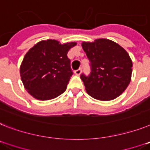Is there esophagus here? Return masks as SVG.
I'll return each mask as SVG.
<instances>
[{
	"label": "esophagus",
	"instance_id": "esophagus-1",
	"mask_svg": "<svg viewBox=\"0 0 150 150\" xmlns=\"http://www.w3.org/2000/svg\"><path fill=\"white\" fill-rule=\"evenodd\" d=\"M81 69H77V70H75V74L76 75H79L80 74H81Z\"/></svg>",
	"mask_w": 150,
	"mask_h": 150
}]
</instances>
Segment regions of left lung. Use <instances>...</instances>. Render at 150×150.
Returning a JSON list of instances; mask_svg holds the SVG:
<instances>
[{"instance_id": "obj_1", "label": "left lung", "mask_w": 150, "mask_h": 150, "mask_svg": "<svg viewBox=\"0 0 150 150\" xmlns=\"http://www.w3.org/2000/svg\"><path fill=\"white\" fill-rule=\"evenodd\" d=\"M90 65L89 75L81 73L88 94L102 101L112 100L126 90L131 80L132 62L118 44L108 39L83 42Z\"/></svg>"}]
</instances>
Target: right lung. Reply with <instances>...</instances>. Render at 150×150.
Listing matches in <instances>:
<instances>
[{
  "mask_svg": "<svg viewBox=\"0 0 150 150\" xmlns=\"http://www.w3.org/2000/svg\"><path fill=\"white\" fill-rule=\"evenodd\" d=\"M75 45V42L62 45L49 39L40 41L27 52L20 74L24 87L34 98L49 100L66 90L73 75L67 54Z\"/></svg>",
  "mask_w": 150,
  "mask_h": 150,
  "instance_id": "obj_1",
  "label": "right lung"
}]
</instances>
